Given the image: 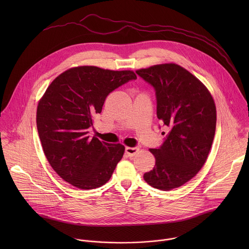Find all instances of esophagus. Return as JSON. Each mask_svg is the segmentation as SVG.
<instances>
[{
	"label": "esophagus",
	"instance_id": "1",
	"mask_svg": "<svg viewBox=\"0 0 249 249\" xmlns=\"http://www.w3.org/2000/svg\"><path fill=\"white\" fill-rule=\"evenodd\" d=\"M138 150H139V147H130V146L125 147V152L128 156H134Z\"/></svg>",
	"mask_w": 249,
	"mask_h": 249
}]
</instances>
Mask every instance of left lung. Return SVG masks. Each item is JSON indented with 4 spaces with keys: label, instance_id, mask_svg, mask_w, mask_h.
<instances>
[{
    "label": "left lung",
    "instance_id": "8db88e82",
    "mask_svg": "<svg viewBox=\"0 0 249 249\" xmlns=\"http://www.w3.org/2000/svg\"><path fill=\"white\" fill-rule=\"evenodd\" d=\"M136 72L154 87L157 118L170 128L159 148H149L155 166L143 179L153 188L170 191L196 177L205 164L215 131V105L207 87L176 63Z\"/></svg>",
    "mask_w": 249,
    "mask_h": 249
}]
</instances>
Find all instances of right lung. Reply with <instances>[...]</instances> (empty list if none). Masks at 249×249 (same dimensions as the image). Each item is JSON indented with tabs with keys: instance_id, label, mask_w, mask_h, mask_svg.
<instances>
[{
	"instance_id": "right-lung-1",
	"label": "right lung",
	"mask_w": 249,
	"mask_h": 249,
	"mask_svg": "<svg viewBox=\"0 0 249 249\" xmlns=\"http://www.w3.org/2000/svg\"><path fill=\"white\" fill-rule=\"evenodd\" d=\"M136 78L130 70L78 66L63 71L49 85L38 102L36 124L45 156L63 180L90 190L111 178L124 145L91 138L88 128L109 93Z\"/></svg>"
}]
</instances>
